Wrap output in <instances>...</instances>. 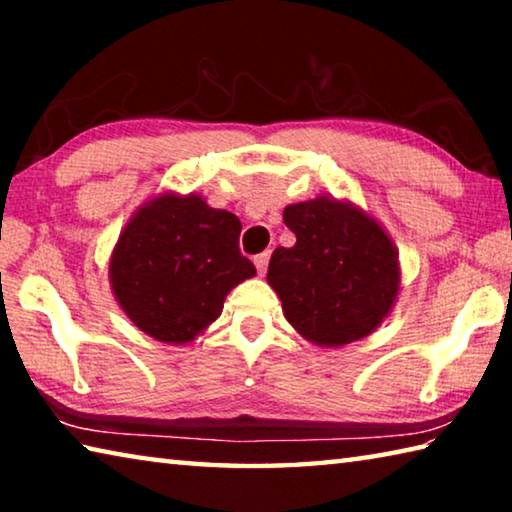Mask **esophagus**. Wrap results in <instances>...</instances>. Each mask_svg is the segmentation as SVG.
I'll list each match as a JSON object with an SVG mask.
<instances>
[{
	"mask_svg": "<svg viewBox=\"0 0 512 512\" xmlns=\"http://www.w3.org/2000/svg\"><path fill=\"white\" fill-rule=\"evenodd\" d=\"M268 259H271V253H259L257 257H255V266H257V273L259 275H264L266 273V268H268Z\"/></svg>",
	"mask_w": 512,
	"mask_h": 512,
	"instance_id": "obj_1",
	"label": "esophagus"
}]
</instances>
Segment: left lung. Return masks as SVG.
I'll use <instances>...</instances> for the list:
<instances>
[{"label": "left lung", "mask_w": 512, "mask_h": 512, "mask_svg": "<svg viewBox=\"0 0 512 512\" xmlns=\"http://www.w3.org/2000/svg\"><path fill=\"white\" fill-rule=\"evenodd\" d=\"M296 246L275 248L266 280L282 314L318 348L370 336L402 289L400 253L384 225L350 198L316 196L284 207Z\"/></svg>", "instance_id": "obj_1"}]
</instances>
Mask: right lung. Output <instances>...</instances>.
I'll return each instance as SVG.
<instances>
[{
	"mask_svg": "<svg viewBox=\"0 0 512 512\" xmlns=\"http://www.w3.org/2000/svg\"><path fill=\"white\" fill-rule=\"evenodd\" d=\"M241 221L201 194L160 192L137 207L110 253L117 305L151 339L187 345L221 316L255 266L239 253Z\"/></svg>",
	"mask_w": 512,
	"mask_h": 512,
	"instance_id": "right-lung-1",
	"label": "right lung"
}]
</instances>
